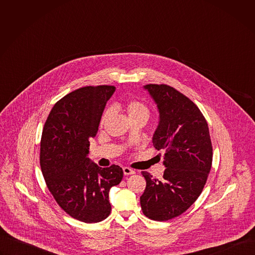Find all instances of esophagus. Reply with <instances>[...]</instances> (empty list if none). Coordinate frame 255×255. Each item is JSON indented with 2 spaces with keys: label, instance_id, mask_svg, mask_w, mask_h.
I'll use <instances>...</instances> for the list:
<instances>
[{
  "label": "esophagus",
  "instance_id": "34e87169",
  "mask_svg": "<svg viewBox=\"0 0 255 255\" xmlns=\"http://www.w3.org/2000/svg\"><path fill=\"white\" fill-rule=\"evenodd\" d=\"M123 171H124L125 175H129V174H134L135 173V170H133L130 167H127V166L123 167Z\"/></svg>",
  "mask_w": 255,
  "mask_h": 255
}]
</instances>
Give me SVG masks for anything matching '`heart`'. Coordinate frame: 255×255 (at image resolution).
Segmentation results:
<instances>
[{"label": "heart", "mask_w": 255, "mask_h": 255, "mask_svg": "<svg viewBox=\"0 0 255 255\" xmlns=\"http://www.w3.org/2000/svg\"><path fill=\"white\" fill-rule=\"evenodd\" d=\"M122 106L131 121L138 118H145L147 120L149 117V113H150L149 108L140 101L128 100ZM111 114H112L111 109H107L102 116L101 125L105 124V122L108 120L109 117L111 116Z\"/></svg>", "instance_id": "1"}]
</instances>
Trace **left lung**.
Segmentation results:
<instances>
[{
  "label": "left lung",
  "mask_w": 255,
  "mask_h": 255,
  "mask_svg": "<svg viewBox=\"0 0 255 255\" xmlns=\"http://www.w3.org/2000/svg\"><path fill=\"white\" fill-rule=\"evenodd\" d=\"M159 112L152 143L164 149L161 179L142 171L146 188L140 197L143 214L154 221H167L186 212L199 198L213 158L209 128L200 109L167 85L144 86Z\"/></svg>",
  "instance_id": "obj_1"
}]
</instances>
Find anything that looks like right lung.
Segmentation results:
<instances>
[{
  "label": "right lung",
  "instance_id": "right-lung-1",
  "mask_svg": "<svg viewBox=\"0 0 255 255\" xmlns=\"http://www.w3.org/2000/svg\"><path fill=\"white\" fill-rule=\"evenodd\" d=\"M116 88L84 87L60 99L44 124L40 165L49 192L70 217L98 223L110 215L109 192L121 183L118 165L102 168L89 157L104 109Z\"/></svg>",
  "mask_w": 255,
  "mask_h": 255
}]
</instances>
